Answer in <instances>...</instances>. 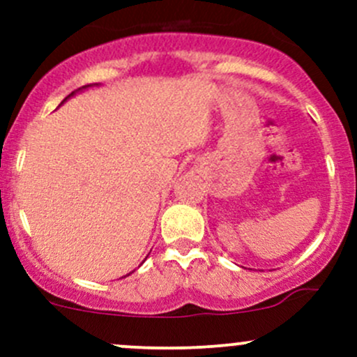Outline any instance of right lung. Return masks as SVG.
I'll list each match as a JSON object with an SVG mask.
<instances>
[{
    "label": "right lung",
    "mask_w": 357,
    "mask_h": 357,
    "mask_svg": "<svg viewBox=\"0 0 357 357\" xmlns=\"http://www.w3.org/2000/svg\"><path fill=\"white\" fill-rule=\"evenodd\" d=\"M86 88H91V84H88V86H82V88H79V89H75V91H72V93H70V95H68V96H67V98H66V100H63V102H67V100H68V98H70V96H74V95H75V93H77V91H82V89H86ZM63 102H62V103H63ZM126 276H129V275H126Z\"/></svg>",
    "instance_id": "obj_1"
}]
</instances>
